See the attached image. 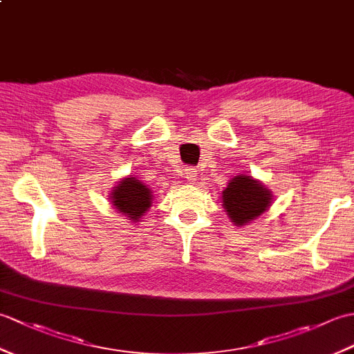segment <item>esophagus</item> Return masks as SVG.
<instances>
[{
	"instance_id": "esophagus-1",
	"label": "esophagus",
	"mask_w": 354,
	"mask_h": 354,
	"mask_svg": "<svg viewBox=\"0 0 354 354\" xmlns=\"http://www.w3.org/2000/svg\"><path fill=\"white\" fill-rule=\"evenodd\" d=\"M185 178H187V181L189 183H194L198 179V171H196V169H192V167H189V169H185Z\"/></svg>"
}]
</instances>
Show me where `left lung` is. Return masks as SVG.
<instances>
[{"instance_id":"obj_1","label":"left lung","mask_w":354,"mask_h":354,"mask_svg":"<svg viewBox=\"0 0 354 354\" xmlns=\"http://www.w3.org/2000/svg\"><path fill=\"white\" fill-rule=\"evenodd\" d=\"M272 192L261 181L250 175H237L230 179L222 192V207L236 227H245L269 209Z\"/></svg>"}]
</instances>
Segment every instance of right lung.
Wrapping results in <instances>:
<instances>
[{
  "mask_svg": "<svg viewBox=\"0 0 354 354\" xmlns=\"http://www.w3.org/2000/svg\"><path fill=\"white\" fill-rule=\"evenodd\" d=\"M153 198L150 187L133 175L120 179L109 193L112 207L122 216H126L127 221L135 223L140 222L141 217L149 212L153 204Z\"/></svg>",
  "mask_w": 354,
  "mask_h": 354,
  "instance_id": "obj_1",
  "label": "right lung"
}]
</instances>
